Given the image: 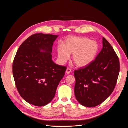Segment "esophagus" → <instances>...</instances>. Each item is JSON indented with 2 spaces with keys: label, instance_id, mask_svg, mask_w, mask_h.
Here are the masks:
<instances>
[{
  "label": "esophagus",
  "instance_id": "34e87169",
  "mask_svg": "<svg viewBox=\"0 0 128 128\" xmlns=\"http://www.w3.org/2000/svg\"><path fill=\"white\" fill-rule=\"evenodd\" d=\"M71 72H72V69H71L70 68H68L67 69V70H66V73L67 74H70V73Z\"/></svg>",
  "mask_w": 128,
  "mask_h": 128
}]
</instances>
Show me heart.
<instances>
[{"label":"heart","mask_w":128,"mask_h":128,"mask_svg":"<svg viewBox=\"0 0 128 128\" xmlns=\"http://www.w3.org/2000/svg\"><path fill=\"white\" fill-rule=\"evenodd\" d=\"M99 46L95 41L82 37H69L65 42L64 47L58 48V56L61 62L69 59V54L78 67H85L94 61L99 51Z\"/></svg>","instance_id":"1"}]
</instances>
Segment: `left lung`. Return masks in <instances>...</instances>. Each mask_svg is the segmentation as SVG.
<instances>
[{
  "label": "left lung",
  "instance_id": "1",
  "mask_svg": "<svg viewBox=\"0 0 128 128\" xmlns=\"http://www.w3.org/2000/svg\"><path fill=\"white\" fill-rule=\"evenodd\" d=\"M103 48L88 66L75 70V95L77 101L87 107H94L106 100L113 92L120 72L119 59L103 38Z\"/></svg>",
  "mask_w": 128,
  "mask_h": 128
}]
</instances>
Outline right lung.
<instances>
[{"label":"right lung","mask_w":128,"mask_h":128,"mask_svg":"<svg viewBox=\"0 0 128 128\" xmlns=\"http://www.w3.org/2000/svg\"><path fill=\"white\" fill-rule=\"evenodd\" d=\"M58 36L35 34L23 42L13 63V74L19 94L36 106L51 102L67 67L52 60V46ZM43 50L45 52H41Z\"/></svg>","instance_id":"add662e5"}]
</instances>
